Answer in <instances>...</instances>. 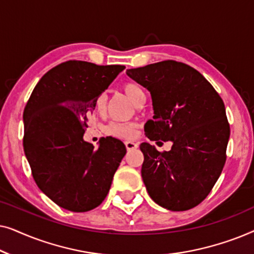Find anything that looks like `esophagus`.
<instances>
[{"instance_id":"obj_1","label":"esophagus","mask_w":254,"mask_h":254,"mask_svg":"<svg viewBox=\"0 0 254 254\" xmlns=\"http://www.w3.org/2000/svg\"><path fill=\"white\" fill-rule=\"evenodd\" d=\"M125 145H126L127 150H134V149L137 148V143H135L133 141H126L125 142Z\"/></svg>"}]
</instances>
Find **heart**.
Masks as SVG:
<instances>
[{"label": "heart", "instance_id": "1", "mask_svg": "<svg viewBox=\"0 0 254 254\" xmlns=\"http://www.w3.org/2000/svg\"><path fill=\"white\" fill-rule=\"evenodd\" d=\"M123 90L135 104H140L144 99V92L136 83L125 82L123 84ZM107 107V96L106 93H100L95 100V109L98 113H105ZM106 134L111 136L120 138H133L136 134V125L133 123H119L112 121L105 128Z\"/></svg>", "mask_w": 254, "mask_h": 254}]
</instances>
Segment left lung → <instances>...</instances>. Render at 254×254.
<instances>
[{"label": "left lung", "instance_id": "1", "mask_svg": "<svg viewBox=\"0 0 254 254\" xmlns=\"http://www.w3.org/2000/svg\"><path fill=\"white\" fill-rule=\"evenodd\" d=\"M126 72L151 95L155 116L144 125L147 137L172 142L170 151L140 145L149 195L169 210L192 209L210 193L227 161L230 125L223 100L184 62L164 60Z\"/></svg>", "mask_w": 254, "mask_h": 254}]
</instances>
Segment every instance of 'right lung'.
I'll use <instances>...</instances> for the list:
<instances>
[{
  "label": "right lung",
  "instance_id": "1",
  "mask_svg": "<svg viewBox=\"0 0 254 254\" xmlns=\"http://www.w3.org/2000/svg\"><path fill=\"white\" fill-rule=\"evenodd\" d=\"M125 65L69 60L48 70L24 109V152L37 186L64 209L83 213L98 207L126 155L116 137L98 149L83 140L95 100Z\"/></svg>",
  "mask_w": 254,
  "mask_h": 254
}]
</instances>
